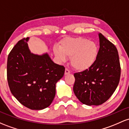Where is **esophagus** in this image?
Listing matches in <instances>:
<instances>
[{"instance_id": "1", "label": "esophagus", "mask_w": 129, "mask_h": 129, "mask_svg": "<svg viewBox=\"0 0 129 129\" xmlns=\"http://www.w3.org/2000/svg\"><path fill=\"white\" fill-rule=\"evenodd\" d=\"M70 73V70H69L67 68H66V70H65V75H68V74H69Z\"/></svg>"}]
</instances>
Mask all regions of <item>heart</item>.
Listing matches in <instances>:
<instances>
[{
    "mask_svg": "<svg viewBox=\"0 0 129 129\" xmlns=\"http://www.w3.org/2000/svg\"><path fill=\"white\" fill-rule=\"evenodd\" d=\"M53 52L59 62L70 57V63L76 70L84 71L95 62L99 53L95 42L83 37L66 38L59 44V48H54Z\"/></svg>",
    "mask_w": 129,
    "mask_h": 129,
    "instance_id": "obj_1",
    "label": "heart"
}]
</instances>
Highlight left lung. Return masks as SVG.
<instances>
[{
	"mask_svg": "<svg viewBox=\"0 0 129 129\" xmlns=\"http://www.w3.org/2000/svg\"><path fill=\"white\" fill-rule=\"evenodd\" d=\"M100 48L94 64L89 69L74 73L73 92L87 105H100L111 97L121 76V66L114 45L99 34Z\"/></svg>",
	"mask_w": 129,
	"mask_h": 129,
	"instance_id": "8db88e82",
	"label": "left lung"
}]
</instances>
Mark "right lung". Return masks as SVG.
<instances>
[{
  "label": "right lung",
  "mask_w": 129,
  "mask_h": 129,
  "mask_svg": "<svg viewBox=\"0 0 129 129\" xmlns=\"http://www.w3.org/2000/svg\"><path fill=\"white\" fill-rule=\"evenodd\" d=\"M24 38L13 48L7 59V80L11 92L21 104L40 110L50 105L56 95V84L65 67L54 63L48 54L30 53Z\"/></svg>",
  "instance_id": "right-lung-1"
}]
</instances>
